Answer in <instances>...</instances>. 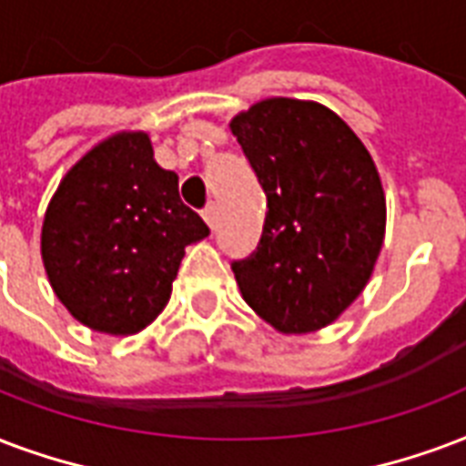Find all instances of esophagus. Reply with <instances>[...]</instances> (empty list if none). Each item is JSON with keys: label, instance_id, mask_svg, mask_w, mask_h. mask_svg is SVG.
<instances>
[{"label": "esophagus", "instance_id": "esophagus-1", "mask_svg": "<svg viewBox=\"0 0 466 466\" xmlns=\"http://www.w3.org/2000/svg\"><path fill=\"white\" fill-rule=\"evenodd\" d=\"M202 218H205V222L209 225V229H215V222H218V205L209 202L208 208L202 209Z\"/></svg>", "mask_w": 466, "mask_h": 466}]
</instances>
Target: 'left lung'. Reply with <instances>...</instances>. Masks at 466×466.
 I'll return each instance as SVG.
<instances>
[{"label": "left lung", "mask_w": 466, "mask_h": 466, "mask_svg": "<svg viewBox=\"0 0 466 466\" xmlns=\"http://www.w3.org/2000/svg\"><path fill=\"white\" fill-rule=\"evenodd\" d=\"M266 193L257 251L232 261L248 308L283 335L328 328L371 279L386 198L371 154L318 102L268 97L229 122Z\"/></svg>", "instance_id": "8db88e82"}]
</instances>
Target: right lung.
Listing matches in <instances>:
<instances>
[{"label": "right lung", "instance_id": "obj_1", "mask_svg": "<svg viewBox=\"0 0 466 466\" xmlns=\"http://www.w3.org/2000/svg\"><path fill=\"white\" fill-rule=\"evenodd\" d=\"M208 225L154 161L144 131L99 141L67 170L48 202L41 257L53 293L85 328L137 335L170 298L187 244Z\"/></svg>", "mask_w": 466, "mask_h": 466}]
</instances>
